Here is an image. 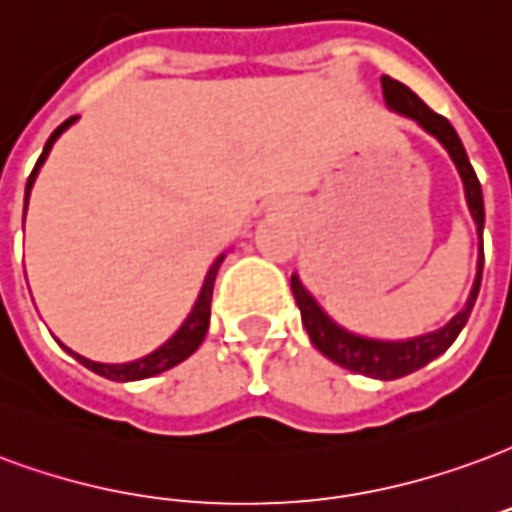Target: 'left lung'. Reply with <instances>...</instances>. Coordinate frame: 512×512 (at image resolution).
<instances>
[{
	"mask_svg": "<svg viewBox=\"0 0 512 512\" xmlns=\"http://www.w3.org/2000/svg\"><path fill=\"white\" fill-rule=\"evenodd\" d=\"M382 97H385V105L391 111L407 116V119L418 121L423 130L434 135V138L445 146V151L450 154V160L456 165L458 176L464 181V195H467L469 214L478 225V238H480V255H478V276H475V285L469 290V298L464 309L450 320L448 325H442L439 331L423 333V336H415V339H404V342H382V339H369V336H361V333H352L347 328H342L339 323H333L331 317L325 314V309L317 301L314 295L301 285L298 274H293V295L295 304L301 309V320H304V328L309 333V339L317 350L323 352L325 358H331L333 363H339L344 369H350L355 374H366V377H374V380H399L404 374H412L423 369L426 363L434 361L437 355L448 350L450 344L456 342V336L461 333V328L467 325L469 312L475 306V298H478L480 290V276H483V222H486V211H483V189H480V181L475 176V170L469 165L467 151H464V143L458 138V132L453 130L445 116H439L420 100L418 94L407 89L404 83L393 81L388 75H382Z\"/></svg>",
	"mask_w": 512,
	"mask_h": 512,
	"instance_id": "8db88e82",
	"label": "left lung"
}]
</instances>
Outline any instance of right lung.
I'll use <instances>...</instances> for the list:
<instances>
[{
  "instance_id": "right-lung-1",
  "label": "right lung",
  "mask_w": 512,
  "mask_h": 512,
  "mask_svg": "<svg viewBox=\"0 0 512 512\" xmlns=\"http://www.w3.org/2000/svg\"><path fill=\"white\" fill-rule=\"evenodd\" d=\"M75 121L67 119L64 124H59L54 130V135L48 138V143H45L43 154H40V160H37V165H34L32 176H29V181H26V203H29V192H32V184L34 179H37V173H40V165L45 162V157H48V151H51V146L56 143V138L62 135L70 124ZM222 260H225V255H219L217 260H214V266L208 268L206 274V282H203V290H200L198 301H195V306H192V312H189V317L184 320V325H181L179 331L170 336L168 342L162 344V347H157L154 352H149V355H143V358H138V361H130V363H97V361H89V358H83V355H78V352H73L70 347H64V350L73 355L75 361H81L86 369H92L94 374H100V377H105V380H116V382H132V380H146V377H154V374H162L168 372V369H173V366H179L181 361H187L192 352L198 350L200 344H203V339H206V331H208V320H211V295H214V282H217V271L219 266H222Z\"/></svg>"
}]
</instances>
